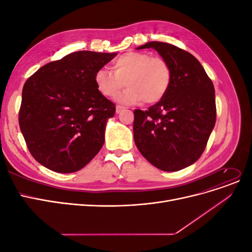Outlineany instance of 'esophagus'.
<instances>
[{"label": "esophagus", "mask_w": 252, "mask_h": 252, "mask_svg": "<svg viewBox=\"0 0 252 252\" xmlns=\"http://www.w3.org/2000/svg\"><path fill=\"white\" fill-rule=\"evenodd\" d=\"M125 109V107L124 106H121V105H118L117 106V109H116V111H117V113H120V112H122Z\"/></svg>", "instance_id": "esophagus-1"}]
</instances>
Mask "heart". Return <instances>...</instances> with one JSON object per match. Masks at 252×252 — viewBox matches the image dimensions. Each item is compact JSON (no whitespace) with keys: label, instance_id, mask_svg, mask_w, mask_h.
Wrapping results in <instances>:
<instances>
[{"label":"heart","instance_id":"b5f03b06","mask_svg":"<svg viewBox=\"0 0 252 252\" xmlns=\"http://www.w3.org/2000/svg\"><path fill=\"white\" fill-rule=\"evenodd\" d=\"M112 71L100 68L94 74L98 93L106 97L116 96L125 85L127 89L119 96L125 104L144 101L155 104L167 94L171 83L169 64L162 58H151L145 52L130 51L112 61Z\"/></svg>","mask_w":252,"mask_h":252}]
</instances>
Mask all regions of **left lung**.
Segmentation results:
<instances>
[{
  "label": "left lung",
  "instance_id": "8db88e82",
  "mask_svg": "<svg viewBox=\"0 0 252 252\" xmlns=\"http://www.w3.org/2000/svg\"><path fill=\"white\" fill-rule=\"evenodd\" d=\"M154 48L171 69V83L161 101L148 110L135 109L134 143L157 168L178 171L200 158L216 124L212 81L191 53L174 45L149 42L136 49Z\"/></svg>",
  "mask_w": 252,
  "mask_h": 252
}]
</instances>
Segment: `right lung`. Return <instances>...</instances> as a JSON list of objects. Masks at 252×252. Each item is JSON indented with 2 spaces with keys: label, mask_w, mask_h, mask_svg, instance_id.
Masks as SVG:
<instances>
[{
  "label": "right lung",
  "mask_w": 252,
  "mask_h": 252,
  "mask_svg": "<svg viewBox=\"0 0 252 252\" xmlns=\"http://www.w3.org/2000/svg\"><path fill=\"white\" fill-rule=\"evenodd\" d=\"M116 56L72 52L44 65L25 82L20 129L29 152L44 167L71 173L101 150L116 106L98 93L94 74Z\"/></svg>",
  "instance_id": "right-lung-1"
}]
</instances>
